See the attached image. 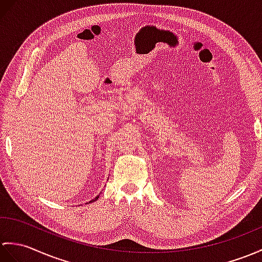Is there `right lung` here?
Segmentation results:
<instances>
[{
	"label": "right lung",
	"instance_id": "right-lung-1",
	"mask_svg": "<svg viewBox=\"0 0 262 262\" xmlns=\"http://www.w3.org/2000/svg\"><path fill=\"white\" fill-rule=\"evenodd\" d=\"M100 196V194H98V195H97L95 199H93V200H91V201H89V203H91V202H95V201H97V200H98V198ZM88 203V202H87Z\"/></svg>",
	"mask_w": 262,
	"mask_h": 262
}]
</instances>
